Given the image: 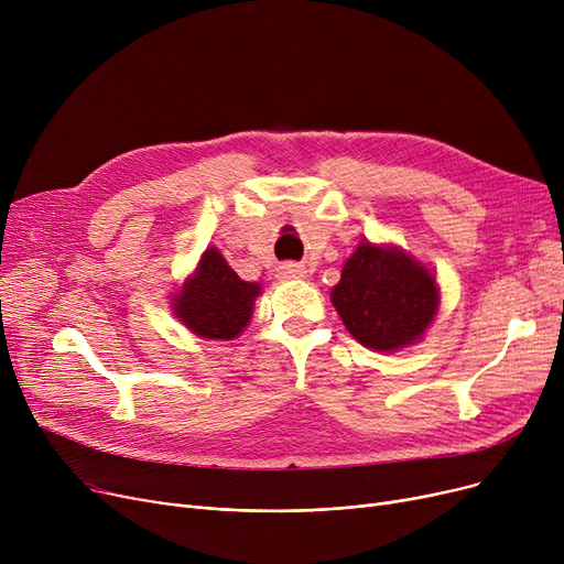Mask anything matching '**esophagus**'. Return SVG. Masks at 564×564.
Wrapping results in <instances>:
<instances>
[{
    "label": "esophagus",
    "mask_w": 564,
    "mask_h": 564,
    "mask_svg": "<svg viewBox=\"0 0 564 564\" xmlns=\"http://www.w3.org/2000/svg\"><path fill=\"white\" fill-rule=\"evenodd\" d=\"M306 274H308V270L304 264H281L279 267V276L283 279V281H300V279H306Z\"/></svg>",
    "instance_id": "obj_1"
}]
</instances>
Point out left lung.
Masks as SVG:
<instances>
[{"label":"left lung","mask_w":564,"mask_h":564,"mask_svg":"<svg viewBox=\"0 0 564 564\" xmlns=\"http://www.w3.org/2000/svg\"><path fill=\"white\" fill-rule=\"evenodd\" d=\"M332 304L364 347L391 354L425 336L441 294L436 274L406 249L361 240L332 288Z\"/></svg>","instance_id":"obj_1"}]
</instances>
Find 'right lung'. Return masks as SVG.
I'll list each match as a JSON object with an SVG mask.
<instances>
[{
  "label": "right lung",
  "mask_w": 564,
  "mask_h": 564,
  "mask_svg": "<svg viewBox=\"0 0 564 564\" xmlns=\"http://www.w3.org/2000/svg\"><path fill=\"white\" fill-rule=\"evenodd\" d=\"M260 283L237 276L217 247H207L196 270L173 292L171 311L181 324L207 340H235L253 317Z\"/></svg>",
  "instance_id": "right-lung-1"
}]
</instances>
